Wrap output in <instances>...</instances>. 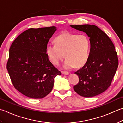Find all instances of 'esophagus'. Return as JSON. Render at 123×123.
Instances as JSON below:
<instances>
[{
    "label": "esophagus",
    "mask_w": 123,
    "mask_h": 123,
    "mask_svg": "<svg viewBox=\"0 0 123 123\" xmlns=\"http://www.w3.org/2000/svg\"><path fill=\"white\" fill-rule=\"evenodd\" d=\"M62 74H64V75H68V74H69V73L66 72V71H62Z\"/></svg>",
    "instance_id": "1"
}]
</instances>
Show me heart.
Listing matches in <instances>:
<instances>
[{"label":"heart","mask_w":123,"mask_h":123,"mask_svg":"<svg viewBox=\"0 0 123 123\" xmlns=\"http://www.w3.org/2000/svg\"><path fill=\"white\" fill-rule=\"evenodd\" d=\"M55 44L47 45L46 53L49 59L57 65L66 58L63 68L69 69L74 66L78 68L85 65L89 58L90 41L85 34L64 33L56 37Z\"/></svg>","instance_id":"heart-1"}]
</instances>
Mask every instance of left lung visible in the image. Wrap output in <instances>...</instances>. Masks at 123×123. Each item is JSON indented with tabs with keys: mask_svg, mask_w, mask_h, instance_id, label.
Segmentation results:
<instances>
[{
	"mask_svg": "<svg viewBox=\"0 0 123 123\" xmlns=\"http://www.w3.org/2000/svg\"><path fill=\"white\" fill-rule=\"evenodd\" d=\"M86 33L91 48L87 62L75 72L79 83L74 86L77 93L84 97L100 94L110 86L118 66V59L112 42L97 26L85 24L70 25Z\"/></svg>",
	"mask_w": 123,
	"mask_h": 123,
	"instance_id": "obj_1",
	"label": "left lung"
}]
</instances>
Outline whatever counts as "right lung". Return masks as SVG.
Instances as JSON below:
<instances>
[{"instance_id":"add662e5","label":"right lung","mask_w":123,"mask_h":123,"mask_svg":"<svg viewBox=\"0 0 123 123\" xmlns=\"http://www.w3.org/2000/svg\"><path fill=\"white\" fill-rule=\"evenodd\" d=\"M55 26L29 29L12 43L6 68L15 89L24 95L41 99L50 93L55 78L61 72L53 66L46 53Z\"/></svg>"}]
</instances>
